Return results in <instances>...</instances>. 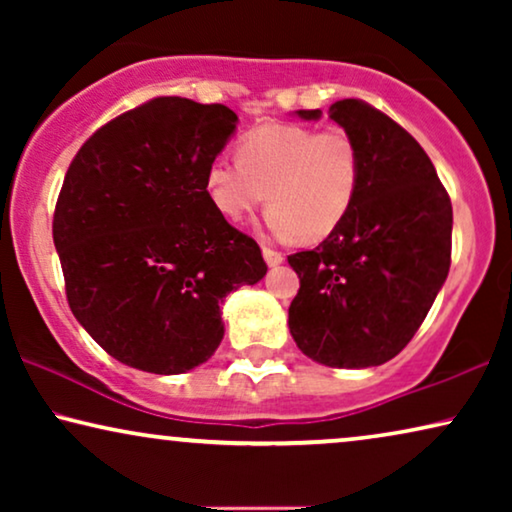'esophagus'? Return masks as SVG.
I'll return each mask as SVG.
<instances>
[{"label": "esophagus", "instance_id": "obj_1", "mask_svg": "<svg viewBox=\"0 0 512 512\" xmlns=\"http://www.w3.org/2000/svg\"><path fill=\"white\" fill-rule=\"evenodd\" d=\"M263 258H265V263L270 265V268H277V265L284 263V256L279 254V251L270 249V247H263Z\"/></svg>", "mask_w": 512, "mask_h": 512}]
</instances>
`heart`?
<instances>
[{
	"instance_id": "heart-1",
	"label": "heart",
	"mask_w": 512,
	"mask_h": 512,
	"mask_svg": "<svg viewBox=\"0 0 512 512\" xmlns=\"http://www.w3.org/2000/svg\"><path fill=\"white\" fill-rule=\"evenodd\" d=\"M363 160L356 139L340 128L268 123L247 132L237 160L214 158L205 191L216 212L242 221L268 198L270 233L319 242L335 233L361 191Z\"/></svg>"
}]
</instances>
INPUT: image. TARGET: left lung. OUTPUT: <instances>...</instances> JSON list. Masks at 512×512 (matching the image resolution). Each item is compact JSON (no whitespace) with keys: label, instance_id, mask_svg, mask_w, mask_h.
I'll return each mask as SVG.
<instances>
[{"label":"left lung","instance_id":"8db88e82","mask_svg":"<svg viewBox=\"0 0 512 512\" xmlns=\"http://www.w3.org/2000/svg\"><path fill=\"white\" fill-rule=\"evenodd\" d=\"M296 116L319 121L321 109ZM328 118L359 144L361 191L335 233L289 256L300 279L289 331L321 366H382L412 340L443 289L452 202L422 146L382 111L340 100Z\"/></svg>","mask_w":512,"mask_h":512}]
</instances>
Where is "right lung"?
<instances>
[{"mask_svg":"<svg viewBox=\"0 0 512 512\" xmlns=\"http://www.w3.org/2000/svg\"><path fill=\"white\" fill-rule=\"evenodd\" d=\"M235 130L223 104L156 97L97 130L69 165L53 216L67 300L125 366L179 375L205 363L223 340V300L268 272L205 191Z\"/></svg>","mask_w":512,"mask_h":512,"instance_id":"1","label":"right lung"}]
</instances>
